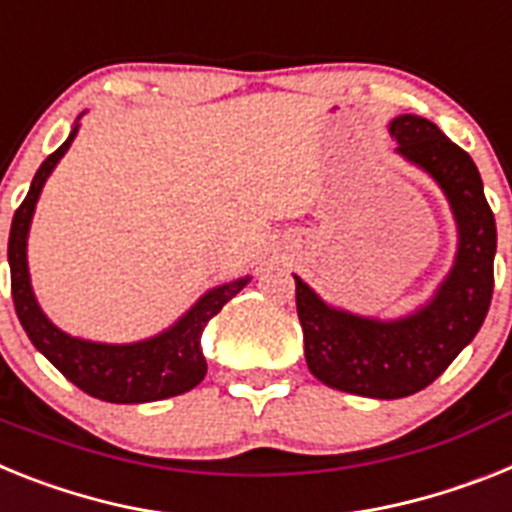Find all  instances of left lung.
Masks as SVG:
<instances>
[{"label":"left lung","mask_w":512,"mask_h":512,"mask_svg":"<svg viewBox=\"0 0 512 512\" xmlns=\"http://www.w3.org/2000/svg\"><path fill=\"white\" fill-rule=\"evenodd\" d=\"M395 153L427 171L448 197L458 247L448 276L411 315L380 320L333 307L294 276L309 372L364 398H406L450 367L482 328L495 289L497 226L476 163L435 122L401 114L388 124Z\"/></svg>","instance_id":"obj_1"}]
</instances>
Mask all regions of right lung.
Returning a JSON list of instances; mask_svg holds the SVG:
<instances>
[{"mask_svg":"<svg viewBox=\"0 0 512 512\" xmlns=\"http://www.w3.org/2000/svg\"><path fill=\"white\" fill-rule=\"evenodd\" d=\"M80 130V117L72 127L70 137L59 145L36 171L23 205L15 210L7 244V260L12 273V302L20 317V325L28 333L30 343L62 372L72 385L93 395L98 401L109 403H150L163 401L171 395H182L200 385L208 372L200 338L210 317H216L223 304L234 299L252 278H236L208 289L171 328L161 330L158 336L143 338L135 343H98L70 336L57 328L44 315L36 302L28 273V231L36 203L44 190L46 179L57 163L70 150Z\"/></svg>","mask_w":512,"mask_h":512,"instance_id":"right-lung-1","label":"right lung"}]
</instances>
